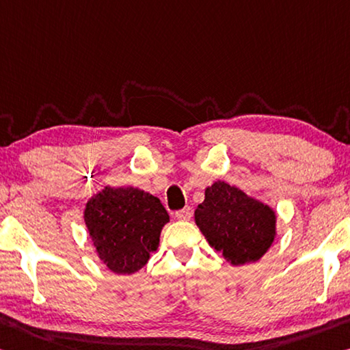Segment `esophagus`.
Listing matches in <instances>:
<instances>
[{
    "mask_svg": "<svg viewBox=\"0 0 350 350\" xmlns=\"http://www.w3.org/2000/svg\"><path fill=\"white\" fill-rule=\"evenodd\" d=\"M191 215H193V212H191L190 207H185V208H182V210H177V212L174 213L176 218L180 219V221H190V219H191Z\"/></svg>",
    "mask_w": 350,
    "mask_h": 350,
    "instance_id": "34e87169",
    "label": "esophagus"
}]
</instances>
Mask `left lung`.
Segmentation results:
<instances>
[{
  "instance_id": "8db88e82",
  "label": "left lung",
  "mask_w": 350,
  "mask_h": 350,
  "mask_svg": "<svg viewBox=\"0 0 350 350\" xmlns=\"http://www.w3.org/2000/svg\"><path fill=\"white\" fill-rule=\"evenodd\" d=\"M195 221L210 246L232 265L257 262L275 235L273 208L221 180L205 190Z\"/></svg>"
}]
</instances>
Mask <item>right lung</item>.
Instances as JSON below:
<instances>
[{"instance_id":"right-lung-1","label":"right lung","mask_w":350,"mask_h":350,"mask_svg":"<svg viewBox=\"0 0 350 350\" xmlns=\"http://www.w3.org/2000/svg\"><path fill=\"white\" fill-rule=\"evenodd\" d=\"M84 219L99 258L116 274H132L159 246L170 215L157 199L134 187H105L85 205Z\"/></svg>"}]
</instances>
